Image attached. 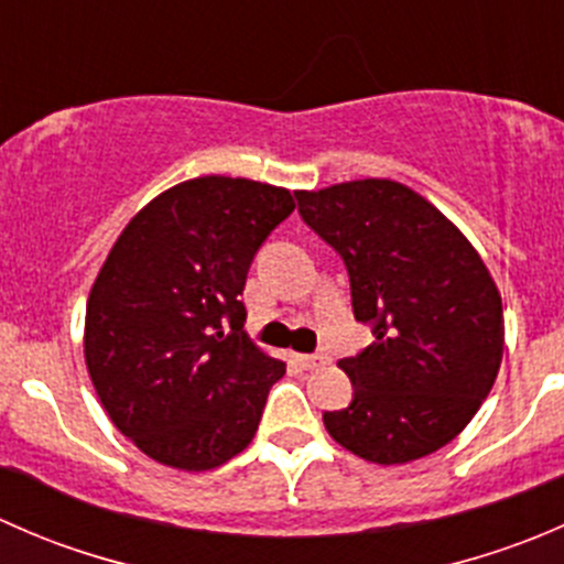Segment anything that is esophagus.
I'll return each instance as SVG.
<instances>
[{
	"label": "esophagus",
	"instance_id": "34e87169",
	"mask_svg": "<svg viewBox=\"0 0 564 564\" xmlns=\"http://www.w3.org/2000/svg\"><path fill=\"white\" fill-rule=\"evenodd\" d=\"M294 362H297L303 371H314V368L327 362V355H294Z\"/></svg>",
	"mask_w": 564,
	"mask_h": 564
}]
</instances>
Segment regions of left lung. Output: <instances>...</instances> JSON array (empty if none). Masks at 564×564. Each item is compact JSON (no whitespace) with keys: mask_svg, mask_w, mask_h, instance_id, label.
<instances>
[{"mask_svg":"<svg viewBox=\"0 0 564 564\" xmlns=\"http://www.w3.org/2000/svg\"><path fill=\"white\" fill-rule=\"evenodd\" d=\"M300 218L344 259L351 308L373 344L344 357L351 403L329 436L373 464H406L453 442L494 388L502 297L464 235L412 187L357 180L297 193Z\"/></svg>","mask_w":564,"mask_h":564,"instance_id":"obj_1","label":"left lung"}]
</instances>
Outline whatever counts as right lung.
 I'll list each match as a JSON object with an SVG mask.
<instances>
[{"instance_id":"1","label":"right lung","mask_w":564,"mask_h":564,"mask_svg":"<svg viewBox=\"0 0 564 564\" xmlns=\"http://www.w3.org/2000/svg\"><path fill=\"white\" fill-rule=\"evenodd\" d=\"M286 187L198 176L152 198L89 292L84 357L111 423L158 464L204 471L242 453L286 362L248 338L250 261L292 215Z\"/></svg>"}]
</instances>
